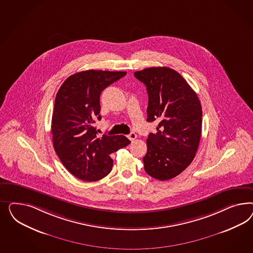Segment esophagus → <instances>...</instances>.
<instances>
[{
	"label": "esophagus",
	"instance_id": "34e87169",
	"mask_svg": "<svg viewBox=\"0 0 253 253\" xmlns=\"http://www.w3.org/2000/svg\"><path fill=\"white\" fill-rule=\"evenodd\" d=\"M128 138L132 142V141H134L137 138V135L134 132H130V134L128 135Z\"/></svg>",
	"mask_w": 253,
	"mask_h": 253
}]
</instances>
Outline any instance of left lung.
<instances>
[{"label":"left lung","instance_id":"8db88e82","mask_svg":"<svg viewBox=\"0 0 253 253\" xmlns=\"http://www.w3.org/2000/svg\"><path fill=\"white\" fill-rule=\"evenodd\" d=\"M134 76L146 86V121L159 123L157 133L146 139L145 170L155 179L169 180L190 165L198 150L202 127L199 97L174 69L148 68Z\"/></svg>","mask_w":253,"mask_h":253}]
</instances>
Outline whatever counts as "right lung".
<instances>
[{
  "instance_id": "1",
  "label": "right lung",
  "mask_w": 253,
  "mask_h": 253,
  "mask_svg": "<svg viewBox=\"0 0 253 253\" xmlns=\"http://www.w3.org/2000/svg\"><path fill=\"white\" fill-rule=\"evenodd\" d=\"M125 71L85 70L69 76L54 101L52 134L55 153L74 176L95 182L111 171L110 154L130 144L124 135L97 136L94 123L101 120L100 94L125 76Z\"/></svg>"
}]
</instances>
